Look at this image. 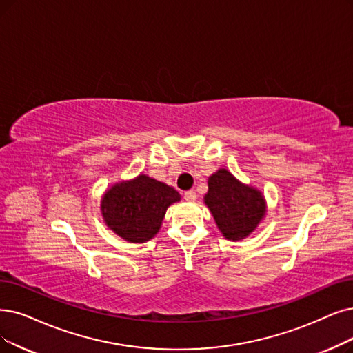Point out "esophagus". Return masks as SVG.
I'll return each mask as SVG.
<instances>
[{
  "label": "esophagus",
  "mask_w": 353,
  "mask_h": 353,
  "mask_svg": "<svg viewBox=\"0 0 353 353\" xmlns=\"http://www.w3.org/2000/svg\"><path fill=\"white\" fill-rule=\"evenodd\" d=\"M184 199H185L187 201H190V203L195 201V199H196V194H195V191H194V190L185 191V192H184Z\"/></svg>",
  "instance_id": "34e87169"
}]
</instances>
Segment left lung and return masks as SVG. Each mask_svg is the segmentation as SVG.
Here are the masks:
<instances>
[{
  "label": "left lung",
  "instance_id": "left-lung-1",
  "mask_svg": "<svg viewBox=\"0 0 353 353\" xmlns=\"http://www.w3.org/2000/svg\"><path fill=\"white\" fill-rule=\"evenodd\" d=\"M204 201L214 216L220 232L230 241L246 237L265 216L262 194L241 184L225 169H220L208 178V192Z\"/></svg>",
  "mask_w": 353,
  "mask_h": 353
}]
</instances>
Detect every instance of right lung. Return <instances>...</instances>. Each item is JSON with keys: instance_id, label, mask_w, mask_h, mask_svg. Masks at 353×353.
Listing matches in <instances>:
<instances>
[{"instance_id": "add662e5", "label": "right lung", "mask_w": 353, "mask_h": 353, "mask_svg": "<svg viewBox=\"0 0 353 353\" xmlns=\"http://www.w3.org/2000/svg\"><path fill=\"white\" fill-rule=\"evenodd\" d=\"M179 201V194L146 175L111 187L101 201L108 228L124 241L148 242L158 233L166 208Z\"/></svg>"}]
</instances>
